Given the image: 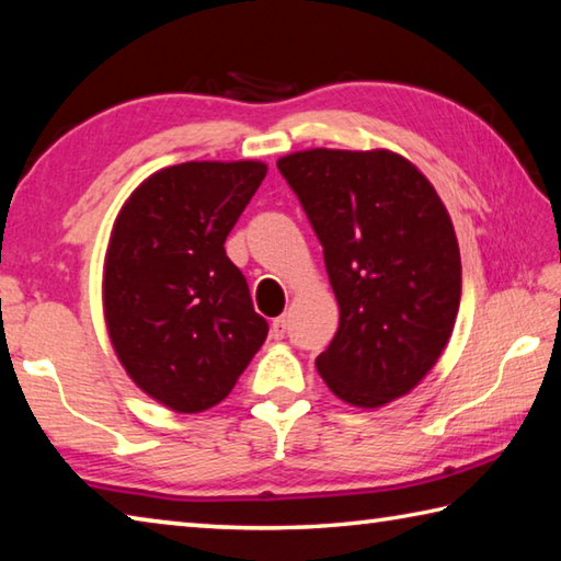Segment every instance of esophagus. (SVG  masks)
I'll return each mask as SVG.
<instances>
[{"label": "esophagus", "instance_id": "esophagus-1", "mask_svg": "<svg viewBox=\"0 0 561 561\" xmlns=\"http://www.w3.org/2000/svg\"><path fill=\"white\" fill-rule=\"evenodd\" d=\"M284 333H287V319H284V316H277V319L272 321V335L274 339H284Z\"/></svg>", "mask_w": 561, "mask_h": 561}]
</instances>
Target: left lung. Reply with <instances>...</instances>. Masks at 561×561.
I'll return each mask as SVG.
<instances>
[{
    "instance_id": "left-lung-1",
    "label": "left lung",
    "mask_w": 561,
    "mask_h": 561,
    "mask_svg": "<svg viewBox=\"0 0 561 561\" xmlns=\"http://www.w3.org/2000/svg\"><path fill=\"white\" fill-rule=\"evenodd\" d=\"M323 248L341 323L319 358L343 402L380 407L439 360L461 301V257L442 198L392 151L309 149L277 161Z\"/></svg>"
}]
</instances>
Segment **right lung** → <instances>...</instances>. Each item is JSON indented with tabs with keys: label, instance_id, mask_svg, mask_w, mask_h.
I'll return each instance as SVG.
<instances>
[{
	"label": "right lung",
	"instance_id": "1",
	"mask_svg": "<svg viewBox=\"0 0 561 561\" xmlns=\"http://www.w3.org/2000/svg\"><path fill=\"white\" fill-rule=\"evenodd\" d=\"M260 161H186L149 176L112 228L103 301L119 363L157 402L193 414L226 400L270 325L226 254L260 188Z\"/></svg>",
	"mask_w": 561,
	"mask_h": 561
}]
</instances>
